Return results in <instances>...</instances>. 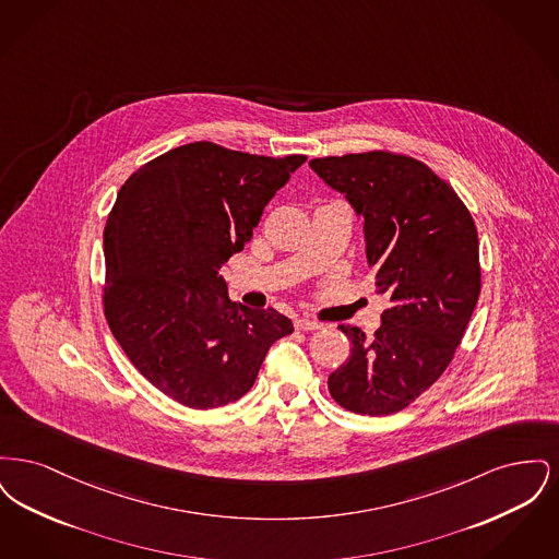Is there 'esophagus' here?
<instances>
[{"instance_id":"1","label":"esophagus","mask_w":559,"mask_h":559,"mask_svg":"<svg viewBox=\"0 0 559 559\" xmlns=\"http://www.w3.org/2000/svg\"><path fill=\"white\" fill-rule=\"evenodd\" d=\"M322 326V322L314 319H297L295 320V329H299V331H317Z\"/></svg>"}]
</instances>
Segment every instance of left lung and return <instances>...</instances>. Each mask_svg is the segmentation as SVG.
I'll return each mask as SVG.
<instances>
[{"label": "left lung", "mask_w": 559, "mask_h": 559, "mask_svg": "<svg viewBox=\"0 0 559 559\" xmlns=\"http://www.w3.org/2000/svg\"><path fill=\"white\" fill-rule=\"evenodd\" d=\"M310 167L362 217L377 293L392 304L372 337L340 324L352 354L329 374V392L358 415L399 413L447 371L478 304L474 217L413 157L371 151Z\"/></svg>", "instance_id": "1"}]
</instances>
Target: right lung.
<instances>
[{"label":"right lung","mask_w":559,"mask_h":559,"mask_svg":"<svg viewBox=\"0 0 559 559\" xmlns=\"http://www.w3.org/2000/svg\"><path fill=\"white\" fill-rule=\"evenodd\" d=\"M304 160L192 142L119 190L105 228V317L165 396L199 411L230 404L251 390L270 346L293 333L274 308L230 301L219 270Z\"/></svg>","instance_id":"add662e5"}]
</instances>
